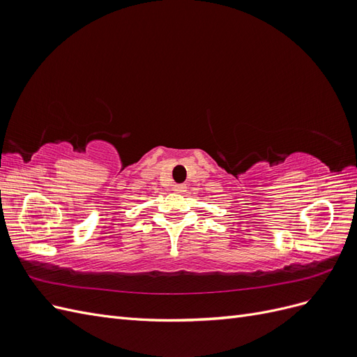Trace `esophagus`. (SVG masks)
Segmentation results:
<instances>
[{"label": "esophagus", "mask_w": 357, "mask_h": 357, "mask_svg": "<svg viewBox=\"0 0 357 357\" xmlns=\"http://www.w3.org/2000/svg\"><path fill=\"white\" fill-rule=\"evenodd\" d=\"M174 190H176L177 193H183V192H186V186H185V185H176V186H174Z\"/></svg>", "instance_id": "esophagus-1"}]
</instances>
